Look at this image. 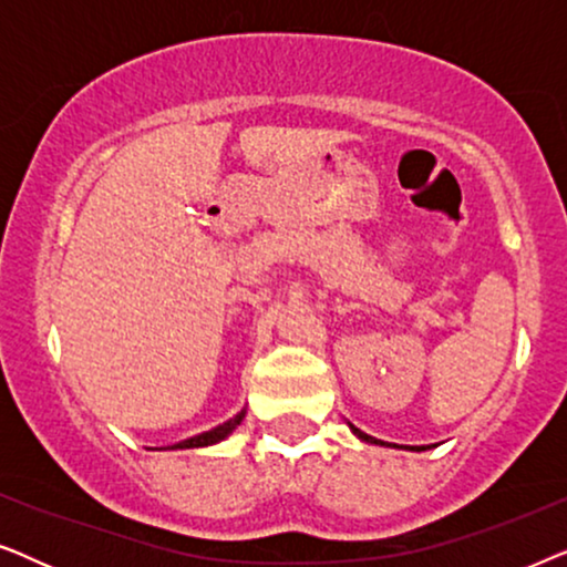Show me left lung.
Masks as SVG:
<instances>
[{
  "label": "left lung",
  "mask_w": 567,
  "mask_h": 567,
  "mask_svg": "<svg viewBox=\"0 0 567 567\" xmlns=\"http://www.w3.org/2000/svg\"><path fill=\"white\" fill-rule=\"evenodd\" d=\"M351 425V423H348ZM351 431L355 433V436H359L361 441H367V444H377V446H398V444H384V441H379V439H374V436H369V433H363L361 429H355V425H351ZM402 449V446H400ZM410 452H423V446H410Z\"/></svg>",
  "instance_id": "left-lung-1"
}]
</instances>
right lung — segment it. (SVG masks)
<instances>
[{
  "label": "right lung",
  "instance_id": "add662e5",
  "mask_svg": "<svg viewBox=\"0 0 567 567\" xmlns=\"http://www.w3.org/2000/svg\"><path fill=\"white\" fill-rule=\"evenodd\" d=\"M245 413H247V410H239V413H237L235 417H229L227 423L216 425V429H212V431H204V433H198V436H190V439L181 441V444H173V446H167V449H200V446H212V444H219V441L227 439L229 433L235 431L239 423H243Z\"/></svg>",
  "mask_w": 567,
  "mask_h": 567
}]
</instances>
